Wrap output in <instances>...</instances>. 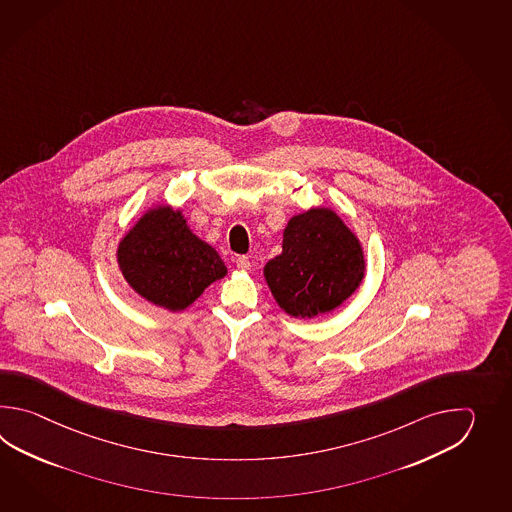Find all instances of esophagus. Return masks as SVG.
Segmentation results:
<instances>
[{"instance_id":"34e87169","label":"esophagus","mask_w":512,"mask_h":512,"mask_svg":"<svg viewBox=\"0 0 512 512\" xmlns=\"http://www.w3.org/2000/svg\"><path fill=\"white\" fill-rule=\"evenodd\" d=\"M236 267H238L240 271H251V260H249V256H238V258H236Z\"/></svg>"}]
</instances>
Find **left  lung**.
Masks as SVG:
<instances>
[{"instance_id":"obj_1","label":"left lung","mask_w":512,"mask_h":512,"mask_svg":"<svg viewBox=\"0 0 512 512\" xmlns=\"http://www.w3.org/2000/svg\"><path fill=\"white\" fill-rule=\"evenodd\" d=\"M366 272L360 241L331 208L289 219L282 254L263 267L274 300L287 315L313 318L346 302Z\"/></svg>"}]
</instances>
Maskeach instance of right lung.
<instances>
[{
	"instance_id": "add662e5",
	"label": "right lung",
	"mask_w": 512,
	"mask_h": 512,
	"mask_svg": "<svg viewBox=\"0 0 512 512\" xmlns=\"http://www.w3.org/2000/svg\"><path fill=\"white\" fill-rule=\"evenodd\" d=\"M117 261L135 293L174 313L227 274L218 251L197 238L181 210L164 205L150 208L120 240Z\"/></svg>"
}]
</instances>
